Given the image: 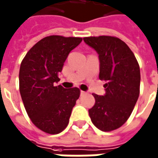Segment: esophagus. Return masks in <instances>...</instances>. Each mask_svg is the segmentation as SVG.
Here are the masks:
<instances>
[{"mask_svg":"<svg viewBox=\"0 0 158 158\" xmlns=\"http://www.w3.org/2000/svg\"><path fill=\"white\" fill-rule=\"evenodd\" d=\"M85 94H86L85 92H84V91H80V95L82 96V95H85Z\"/></svg>","mask_w":158,"mask_h":158,"instance_id":"34e87169","label":"esophagus"}]
</instances>
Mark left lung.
<instances>
[{"label":"left lung","mask_w":158,"mask_h":158,"mask_svg":"<svg viewBox=\"0 0 158 158\" xmlns=\"http://www.w3.org/2000/svg\"><path fill=\"white\" fill-rule=\"evenodd\" d=\"M84 41L98 54L99 79L106 81V94H93L95 105L89 109L93 124L102 131L121 127L138 101L140 68L132 51L120 39L85 37Z\"/></svg>","instance_id":"left-lung-1"}]
</instances>
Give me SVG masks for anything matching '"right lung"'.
I'll return each mask as SVG.
<instances>
[{
  "mask_svg": "<svg viewBox=\"0 0 158 158\" xmlns=\"http://www.w3.org/2000/svg\"><path fill=\"white\" fill-rule=\"evenodd\" d=\"M82 38L52 35L34 45L20 64V93L27 113L44 132L58 134L69 123L72 110L79 98V88L65 89L59 73L70 52Z\"/></svg>",
  "mask_w": 158,
  "mask_h": 158,
  "instance_id": "obj_1",
  "label": "right lung"
}]
</instances>
